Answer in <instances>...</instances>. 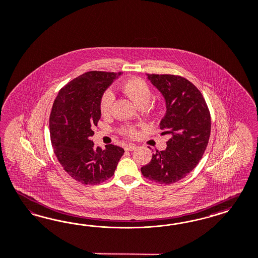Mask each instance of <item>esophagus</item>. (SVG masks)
<instances>
[{"label": "esophagus", "mask_w": 258, "mask_h": 258, "mask_svg": "<svg viewBox=\"0 0 258 258\" xmlns=\"http://www.w3.org/2000/svg\"><path fill=\"white\" fill-rule=\"evenodd\" d=\"M136 149H137V147L134 145V144H130V145H125L124 146V150L125 151H132L136 150Z\"/></svg>", "instance_id": "obj_1"}]
</instances>
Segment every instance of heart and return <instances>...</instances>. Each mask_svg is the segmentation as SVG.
Listing matches in <instances>:
<instances>
[{
	"instance_id": "heart-1",
	"label": "heart",
	"mask_w": 258,
	"mask_h": 258,
	"mask_svg": "<svg viewBox=\"0 0 258 258\" xmlns=\"http://www.w3.org/2000/svg\"><path fill=\"white\" fill-rule=\"evenodd\" d=\"M122 89L125 95L133 100L135 105L138 107H147L150 103L151 97V88L141 78H131L125 81ZM114 102V95L110 90H107L103 93L100 101V109L103 115H108L111 111L112 105ZM122 133L126 136H135L136 131L132 126H127L122 130Z\"/></svg>"
}]
</instances>
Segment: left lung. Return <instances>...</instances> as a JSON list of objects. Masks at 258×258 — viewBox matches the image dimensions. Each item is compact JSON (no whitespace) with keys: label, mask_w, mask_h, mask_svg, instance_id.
I'll return each instance as SVG.
<instances>
[{"label":"left lung","mask_w":258,"mask_h":258,"mask_svg":"<svg viewBox=\"0 0 258 258\" xmlns=\"http://www.w3.org/2000/svg\"><path fill=\"white\" fill-rule=\"evenodd\" d=\"M147 76L165 99L160 128L171 138L141 171L145 177L168 185L185 177L201 160L210 139L211 115L201 92L189 81L170 74Z\"/></svg>","instance_id":"left-lung-1"}]
</instances>
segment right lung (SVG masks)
<instances>
[{
  "mask_svg": "<svg viewBox=\"0 0 258 258\" xmlns=\"http://www.w3.org/2000/svg\"><path fill=\"white\" fill-rule=\"evenodd\" d=\"M121 72L89 71L59 91L49 117L55 155L63 169L85 185H97L114 174L124 149L107 145L94 148L90 137L101 118L100 101Z\"/></svg>",
  "mask_w": 258,
  "mask_h": 258,
  "instance_id": "right-lung-1",
  "label": "right lung"
}]
</instances>
